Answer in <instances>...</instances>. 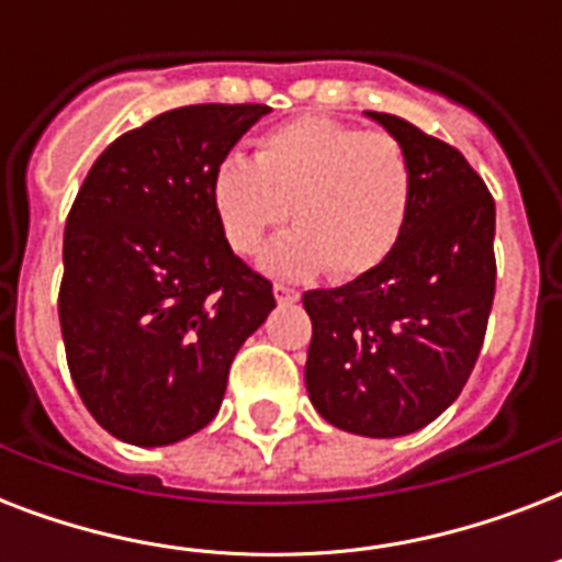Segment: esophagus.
I'll use <instances>...</instances> for the list:
<instances>
[{
    "label": "esophagus",
    "instance_id": "esophagus-1",
    "mask_svg": "<svg viewBox=\"0 0 562 562\" xmlns=\"http://www.w3.org/2000/svg\"><path fill=\"white\" fill-rule=\"evenodd\" d=\"M273 297H277V303H294L300 297V291L285 285V282H273Z\"/></svg>",
    "mask_w": 562,
    "mask_h": 562
}]
</instances>
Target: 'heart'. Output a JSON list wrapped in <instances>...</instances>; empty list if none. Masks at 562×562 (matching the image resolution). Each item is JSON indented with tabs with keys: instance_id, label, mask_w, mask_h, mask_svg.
I'll use <instances>...</instances> for the list:
<instances>
[{
	"instance_id": "heart-1",
	"label": "heart",
	"mask_w": 562,
	"mask_h": 562,
	"mask_svg": "<svg viewBox=\"0 0 562 562\" xmlns=\"http://www.w3.org/2000/svg\"><path fill=\"white\" fill-rule=\"evenodd\" d=\"M414 169L387 131L303 116L259 136L256 157H227L212 171L210 198L221 233L254 254L294 215L262 265L282 277L329 271L359 277L384 262L408 224Z\"/></svg>"
}]
</instances>
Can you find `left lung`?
Masks as SVG:
<instances>
[{"instance_id":"8db88e82","label":"left lung","mask_w":562,"mask_h":562,"mask_svg":"<svg viewBox=\"0 0 562 562\" xmlns=\"http://www.w3.org/2000/svg\"><path fill=\"white\" fill-rule=\"evenodd\" d=\"M368 116L408 148V224L373 271L303 294L306 387L335 428L402 437L440 417L479 361L496 294V203L458 148L391 113Z\"/></svg>"}]
</instances>
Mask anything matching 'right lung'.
Listing matches in <instances>:
<instances>
[{
    "instance_id": "add662e5",
    "label": "right lung",
    "mask_w": 562,
    "mask_h": 562,
    "mask_svg": "<svg viewBox=\"0 0 562 562\" xmlns=\"http://www.w3.org/2000/svg\"><path fill=\"white\" fill-rule=\"evenodd\" d=\"M271 108L189 104L110 143L78 189L57 297L66 364L101 428L169 446L221 408L238 347L277 306L233 254L212 171Z\"/></svg>"
}]
</instances>
